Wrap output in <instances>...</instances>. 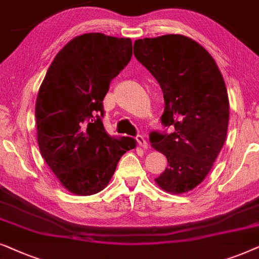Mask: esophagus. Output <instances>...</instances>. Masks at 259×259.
Here are the masks:
<instances>
[{
    "label": "esophagus",
    "mask_w": 259,
    "mask_h": 259,
    "mask_svg": "<svg viewBox=\"0 0 259 259\" xmlns=\"http://www.w3.org/2000/svg\"><path fill=\"white\" fill-rule=\"evenodd\" d=\"M136 141H137V143L140 144V147H142L143 149H148V147H149V144H148L147 140L144 139V136H142V135H137Z\"/></svg>",
    "instance_id": "esophagus-1"
}]
</instances>
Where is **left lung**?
<instances>
[{
	"label": "left lung",
	"mask_w": 259,
	"mask_h": 259,
	"mask_svg": "<svg viewBox=\"0 0 259 259\" xmlns=\"http://www.w3.org/2000/svg\"><path fill=\"white\" fill-rule=\"evenodd\" d=\"M134 55L160 84L161 123L173 129L149 135L151 147L168 161L155 181L174 194L192 191L209 173L226 139L230 104L223 75L201 45L179 34L136 40Z\"/></svg>",
	"instance_id": "1"
}]
</instances>
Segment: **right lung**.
<instances>
[{
  "label": "right lung",
  "mask_w": 259,
  "mask_h": 259,
  "mask_svg": "<svg viewBox=\"0 0 259 259\" xmlns=\"http://www.w3.org/2000/svg\"><path fill=\"white\" fill-rule=\"evenodd\" d=\"M133 55L129 37L88 33L55 55L35 104L37 144L44 160L67 191L92 195L108 186L119 158L136 147L103 125V99L110 82Z\"/></svg>",
  "instance_id": "1"
}]
</instances>
